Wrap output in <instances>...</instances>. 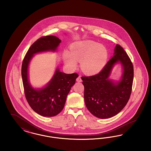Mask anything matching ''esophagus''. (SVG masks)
Returning a JSON list of instances; mask_svg holds the SVG:
<instances>
[{"label":"esophagus","instance_id":"34e87169","mask_svg":"<svg viewBox=\"0 0 151 151\" xmlns=\"http://www.w3.org/2000/svg\"><path fill=\"white\" fill-rule=\"evenodd\" d=\"M76 81H78V82H81V81H82V80H81V78L80 76H79L77 78Z\"/></svg>","mask_w":151,"mask_h":151}]
</instances>
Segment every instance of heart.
I'll list each match as a JSON object with an SVG mask.
<instances>
[{
  "label": "heart",
  "instance_id": "1",
  "mask_svg": "<svg viewBox=\"0 0 151 151\" xmlns=\"http://www.w3.org/2000/svg\"><path fill=\"white\" fill-rule=\"evenodd\" d=\"M63 58L65 64L74 68L77 61L81 62L83 71L88 74H95L100 72L106 64L108 51L105 47L91 41H80L73 43L70 53L65 51Z\"/></svg>",
  "mask_w": 151,
  "mask_h": 151
}]
</instances>
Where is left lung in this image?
Listing matches in <instances>:
<instances>
[{
  "label": "left lung",
  "mask_w": 151,
  "mask_h": 151,
  "mask_svg": "<svg viewBox=\"0 0 151 151\" xmlns=\"http://www.w3.org/2000/svg\"><path fill=\"white\" fill-rule=\"evenodd\" d=\"M120 61L124 67L122 80L116 85L108 79L113 65ZM86 108L95 116L105 119L118 114L126 105L131 94L134 67L126 52L116 45L113 57L99 73L82 76Z\"/></svg>",
  "instance_id": "left-lung-1"
}]
</instances>
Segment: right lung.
Wrapping results in <instances>:
<instances>
[{"label":"right lung","mask_w":151,"mask_h":151,"mask_svg":"<svg viewBox=\"0 0 151 151\" xmlns=\"http://www.w3.org/2000/svg\"><path fill=\"white\" fill-rule=\"evenodd\" d=\"M61 40L54 36H43L29 47L22 61V75L24 93L29 106L35 112L43 116L58 114L64 108L67 96L79 76L77 73L67 74L57 68L47 86L35 89L28 79V67L33 55L46 51H55Z\"/></svg>","instance_id":"add662e5"}]
</instances>
